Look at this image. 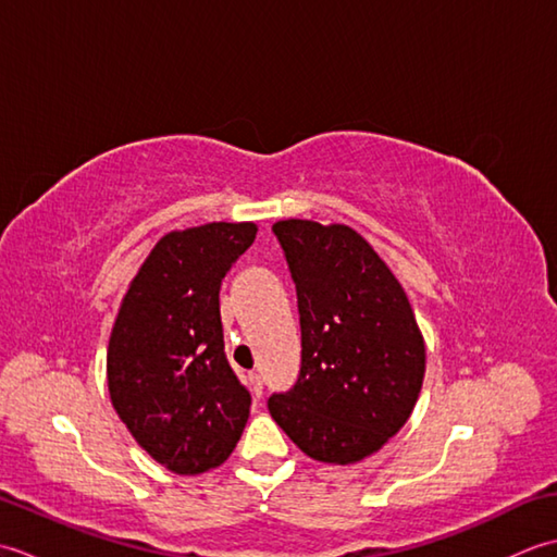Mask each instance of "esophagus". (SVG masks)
Wrapping results in <instances>:
<instances>
[{"mask_svg": "<svg viewBox=\"0 0 557 557\" xmlns=\"http://www.w3.org/2000/svg\"><path fill=\"white\" fill-rule=\"evenodd\" d=\"M248 387H251V393L256 399H260V395H263V381H260L258 373H248Z\"/></svg>", "mask_w": 557, "mask_h": 557, "instance_id": "1", "label": "esophagus"}]
</instances>
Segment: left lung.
Here are the masks:
<instances>
[{
  "instance_id": "left-lung-1",
  "label": "left lung",
  "mask_w": 557,
  "mask_h": 557,
  "mask_svg": "<svg viewBox=\"0 0 557 557\" xmlns=\"http://www.w3.org/2000/svg\"><path fill=\"white\" fill-rule=\"evenodd\" d=\"M297 287L301 369L270 417L306 455L354 465L377 453L417 405L425 347L405 289L347 224H272Z\"/></svg>"
}]
</instances>
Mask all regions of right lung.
<instances>
[{
  "label": "right lung",
  "mask_w": 557,
  "mask_h": 557,
  "mask_svg": "<svg viewBox=\"0 0 557 557\" xmlns=\"http://www.w3.org/2000/svg\"><path fill=\"white\" fill-rule=\"evenodd\" d=\"M253 239V222L162 236L114 321L112 405L136 443L174 474L220 467L244 433L251 395L224 354L220 287Z\"/></svg>",
  "instance_id": "add662e5"
}]
</instances>
